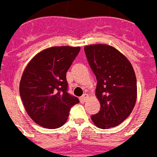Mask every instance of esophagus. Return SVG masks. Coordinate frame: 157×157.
I'll return each instance as SVG.
<instances>
[{
	"label": "esophagus",
	"mask_w": 157,
	"mask_h": 157,
	"mask_svg": "<svg viewBox=\"0 0 157 157\" xmlns=\"http://www.w3.org/2000/svg\"><path fill=\"white\" fill-rule=\"evenodd\" d=\"M88 97H89V95H88L87 94H83V95H82V96L80 97V101L81 102H85V101H86V100L88 99Z\"/></svg>",
	"instance_id": "esophagus-1"
}]
</instances>
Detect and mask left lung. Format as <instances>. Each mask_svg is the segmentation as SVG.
Returning <instances> with one entry per match:
<instances>
[{
  "label": "left lung",
  "mask_w": 157,
  "mask_h": 157,
  "mask_svg": "<svg viewBox=\"0 0 157 157\" xmlns=\"http://www.w3.org/2000/svg\"><path fill=\"white\" fill-rule=\"evenodd\" d=\"M84 52L97 79L95 94L101 103L100 111L91 119L102 129L117 126L135 105L137 81L134 68L126 56L111 45H87Z\"/></svg>",
  "instance_id": "obj_1"
}]
</instances>
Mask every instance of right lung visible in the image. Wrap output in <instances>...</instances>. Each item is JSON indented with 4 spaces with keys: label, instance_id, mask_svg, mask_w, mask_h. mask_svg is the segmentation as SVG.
<instances>
[{
    "label": "right lung",
    "instance_id": "obj_1",
    "mask_svg": "<svg viewBox=\"0 0 157 157\" xmlns=\"http://www.w3.org/2000/svg\"><path fill=\"white\" fill-rule=\"evenodd\" d=\"M80 47L55 46L34 56L23 71L19 93L34 123L57 128L66 123L70 109L79 100L68 94L66 73Z\"/></svg>",
    "mask_w": 157,
    "mask_h": 157
}]
</instances>
